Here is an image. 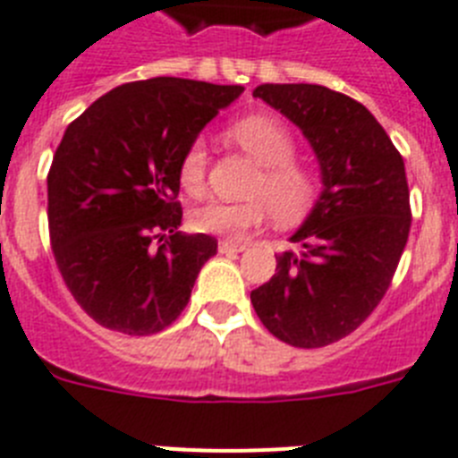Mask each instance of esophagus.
<instances>
[{
  "label": "esophagus",
  "instance_id": "1",
  "mask_svg": "<svg viewBox=\"0 0 458 458\" xmlns=\"http://www.w3.org/2000/svg\"><path fill=\"white\" fill-rule=\"evenodd\" d=\"M220 252H243L245 245L243 243H236V241H220Z\"/></svg>",
  "mask_w": 458,
  "mask_h": 458
}]
</instances>
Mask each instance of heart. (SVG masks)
Returning <instances> with one entry per match:
<instances>
[{
  "label": "heart",
  "mask_w": 458,
  "mask_h": 458,
  "mask_svg": "<svg viewBox=\"0 0 458 458\" xmlns=\"http://www.w3.org/2000/svg\"><path fill=\"white\" fill-rule=\"evenodd\" d=\"M229 135L262 165L248 191L252 199L243 203L210 201L199 206L191 213V226L215 236L243 238L267 220L269 210L278 225L300 222L318 199V180L304 165L294 164L297 147L288 128L269 116H248L233 123ZM206 173L208 147L206 140L199 138L184 149L177 177L184 191L199 196L206 189Z\"/></svg>",
  "instance_id": "heart-1"
}]
</instances>
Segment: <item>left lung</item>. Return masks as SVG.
Here are the masks:
<instances>
[{
	"label": "left lung",
	"instance_id": "left-lung-1",
	"mask_svg": "<svg viewBox=\"0 0 458 458\" xmlns=\"http://www.w3.org/2000/svg\"><path fill=\"white\" fill-rule=\"evenodd\" d=\"M252 96L300 128L318 158L320 189L250 293L264 327L297 349L351 335L386 294L410 236L405 164L381 123L353 98L318 84H262Z\"/></svg>",
	"mask_w": 458,
	"mask_h": 458
}]
</instances>
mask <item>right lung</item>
Masks as SVG:
<instances>
[{
  "label": "right lung",
  "instance_id": "right-lung-1",
  "mask_svg": "<svg viewBox=\"0 0 458 458\" xmlns=\"http://www.w3.org/2000/svg\"><path fill=\"white\" fill-rule=\"evenodd\" d=\"M241 93L147 79L116 86L67 126L48 173V229L67 288L96 323L142 337L182 313L217 241L177 232V168Z\"/></svg>",
  "mask_w": 458,
  "mask_h": 458
}]
</instances>
